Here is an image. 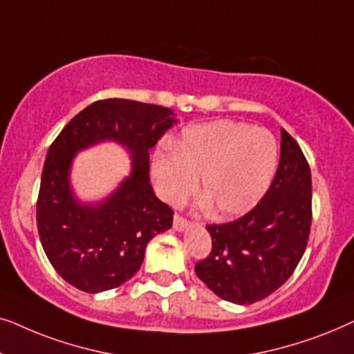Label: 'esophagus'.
Segmentation results:
<instances>
[{"label":"esophagus","mask_w":354,"mask_h":354,"mask_svg":"<svg viewBox=\"0 0 354 354\" xmlns=\"http://www.w3.org/2000/svg\"><path fill=\"white\" fill-rule=\"evenodd\" d=\"M172 225H174V229H176V230L182 232L183 229H185V227H188V221L185 219V217L176 214V216H174V224Z\"/></svg>","instance_id":"1"}]
</instances>
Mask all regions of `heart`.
Returning a JSON list of instances; mask_svg holds the SVG:
<instances>
[{
    "instance_id": "b5f03b06",
    "label": "heart",
    "mask_w": 354,
    "mask_h": 354,
    "mask_svg": "<svg viewBox=\"0 0 354 354\" xmlns=\"http://www.w3.org/2000/svg\"><path fill=\"white\" fill-rule=\"evenodd\" d=\"M279 145L268 129L234 120L193 125L182 133L176 151L153 156L151 174L159 195L182 205L201 192L219 216H241L258 205L277 171Z\"/></svg>"
}]
</instances>
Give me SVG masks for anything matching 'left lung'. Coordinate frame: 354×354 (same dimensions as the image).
Instances as JSON below:
<instances>
[{"instance_id": "8db88e82", "label": "left lung", "mask_w": 354, "mask_h": 354, "mask_svg": "<svg viewBox=\"0 0 354 354\" xmlns=\"http://www.w3.org/2000/svg\"><path fill=\"white\" fill-rule=\"evenodd\" d=\"M311 169L282 129L280 161L269 190L240 219L206 225L212 248L195 272L217 297L253 304L287 282L306 250L313 221Z\"/></svg>"}]
</instances>
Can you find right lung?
Masks as SVG:
<instances>
[{"label": "right lung", "mask_w": 354, "mask_h": 354, "mask_svg": "<svg viewBox=\"0 0 354 354\" xmlns=\"http://www.w3.org/2000/svg\"><path fill=\"white\" fill-rule=\"evenodd\" d=\"M176 122L169 108L100 100L80 111L48 149L37 200V227L56 272L72 287L100 293L132 279L154 235L171 229L174 211L149 183V149ZM114 139L129 148L133 174L100 205H82L68 185L80 149Z\"/></svg>", "instance_id": "right-lung-1"}]
</instances>
